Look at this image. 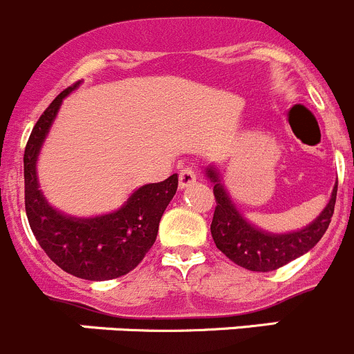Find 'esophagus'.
<instances>
[{"label": "esophagus", "mask_w": 354, "mask_h": 354, "mask_svg": "<svg viewBox=\"0 0 354 354\" xmlns=\"http://www.w3.org/2000/svg\"><path fill=\"white\" fill-rule=\"evenodd\" d=\"M196 183V171H194L193 167H184L183 170L179 171V187L184 189V187L191 186V184Z\"/></svg>", "instance_id": "34e87169"}]
</instances>
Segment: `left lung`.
<instances>
[{
  "label": "left lung",
  "instance_id": "8db88e82",
  "mask_svg": "<svg viewBox=\"0 0 354 354\" xmlns=\"http://www.w3.org/2000/svg\"><path fill=\"white\" fill-rule=\"evenodd\" d=\"M207 175L215 184L214 196L217 207L210 224L215 247L234 264L250 271H274L311 250L328 230L334 215L337 186L332 191V198L325 210L318 215V218H315V222L306 225L304 230L287 234L264 233L248 224L243 215L236 210L214 168H208Z\"/></svg>",
  "mask_w": 354,
  "mask_h": 354
}]
</instances>
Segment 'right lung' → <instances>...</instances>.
Returning a JSON list of instances; mask_svg holds the SVG:
<instances>
[{
    "instance_id": "obj_1",
    "label": "right lung",
    "mask_w": 354,
    "mask_h": 354,
    "mask_svg": "<svg viewBox=\"0 0 354 354\" xmlns=\"http://www.w3.org/2000/svg\"><path fill=\"white\" fill-rule=\"evenodd\" d=\"M76 85L52 100L29 136L24 151L26 214L39 247L60 269L83 280H113L136 269L153 247L179 177L174 174L163 183L139 187L120 210L102 217L73 218L50 207L38 189L36 160L62 99Z\"/></svg>"
}]
</instances>
